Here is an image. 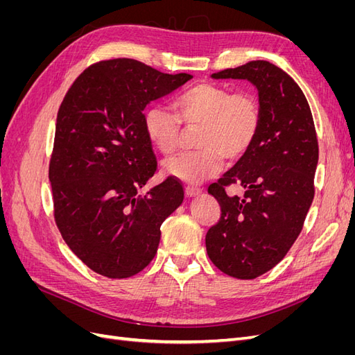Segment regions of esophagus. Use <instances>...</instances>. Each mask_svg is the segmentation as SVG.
Listing matches in <instances>:
<instances>
[{"mask_svg": "<svg viewBox=\"0 0 355 355\" xmlns=\"http://www.w3.org/2000/svg\"><path fill=\"white\" fill-rule=\"evenodd\" d=\"M185 194H187V197H197V196H200L201 194V189L200 188H196V187H187L185 188Z\"/></svg>", "mask_w": 355, "mask_h": 355, "instance_id": "obj_1", "label": "esophagus"}]
</instances>
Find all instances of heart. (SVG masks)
Wrapping results in <instances>:
<instances>
[{"label":"heart","mask_w":355,"mask_h":355,"mask_svg":"<svg viewBox=\"0 0 355 355\" xmlns=\"http://www.w3.org/2000/svg\"><path fill=\"white\" fill-rule=\"evenodd\" d=\"M173 112L154 105L144 115L145 133L161 154L178 148L180 123L201 125L196 153H182L164 161L166 175L189 185L213 178L222 167L223 157L237 161L250 151L262 124V110L249 92L232 93L216 84H197L175 101Z\"/></svg>","instance_id":"obj_1"}]
</instances>
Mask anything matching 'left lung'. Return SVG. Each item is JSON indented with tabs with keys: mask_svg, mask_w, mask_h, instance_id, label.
<instances>
[{
	"mask_svg": "<svg viewBox=\"0 0 355 355\" xmlns=\"http://www.w3.org/2000/svg\"><path fill=\"white\" fill-rule=\"evenodd\" d=\"M211 78L250 81L262 110L250 151L209 187L222 211L206 235L210 261L225 274L252 280L280 262L302 231L314 198L315 125L299 85L270 62L253 60ZM234 183L245 189L243 198L226 196L224 188Z\"/></svg>",
	"mask_w": 355,
	"mask_h": 355,
	"instance_id": "obj_1",
	"label": "left lung"
}]
</instances>
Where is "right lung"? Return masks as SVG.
<instances>
[{"label": "right lung", "mask_w": 355, "mask_h": 355, "mask_svg": "<svg viewBox=\"0 0 355 355\" xmlns=\"http://www.w3.org/2000/svg\"><path fill=\"white\" fill-rule=\"evenodd\" d=\"M191 78L133 59L103 60L73 81L60 105L49 167L55 220L94 272H141L157 253L161 223L184 201L173 178L141 194L157 170L144 110Z\"/></svg>", "instance_id": "obj_1"}]
</instances>
